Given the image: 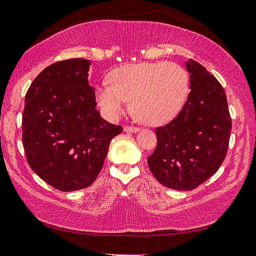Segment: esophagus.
I'll return each instance as SVG.
<instances>
[{"mask_svg":"<svg viewBox=\"0 0 256 256\" xmlns=\"http://www.w3.org/2000/svg\"><path fill=\"white\" fill-rule=\"evenodd\" d=\"M124 131L125 132H128V133H136V132H139L140 128H134V126H125L124 128Z\"/></svg>","mask_w":256,"mask_h":256,"instance_id":"34e87169","label":"esophagus"}]
</instances>
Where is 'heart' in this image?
<instances>
[{"instance_id":"1","label":"heart","mask_w":256,"mask_h":256,"mask_svg":"<svg viewBox=\"0 0 256 256\" xmlns=\"http://www.w3.org/2000/svg\"><path fill=\"white\" fill-rule=\"evenodd\" d=\"M110 84L96 87L98 104L109 120L131 110L147 125L166 123L177 115L188 92V77L180 66L171 62L126 64L114 70Z\"/></svg>"}]
</instances>
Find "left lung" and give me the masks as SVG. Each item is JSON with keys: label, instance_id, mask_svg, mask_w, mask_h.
Segmentation results:
<instances>
[{"label": "left lung", "instance_id": "obj_1", "mask_svg": "<svg viewBox=\"0 0 256 256\" xmlns=\"http://www.w3.org/2000/svg\"><path fill=\"white\" fill-rule=\"evenodd\" d=\"M186 70L188 101L174 120L156 128L158 146L148 158L154 177L177 190L196 188L218 170L232 128L222 85L196 60H186Z\"/></svg>", "mask_w": 256, "mask_h": 256}]
</instances>
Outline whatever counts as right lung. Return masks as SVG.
Returning <instances> with one entry per match:
<instances>
[{"mask_svg": "<svg viewBox=\"0 0 256 256\" xmlns=\"http://www.w3.org/2000/svg\"><path fill=\"white\" fill-rule=\"evenodd\" d=\"M90 62L49 66L33 80L22 112V144L32 170L63 192L88 188L104 166L109 144L123 131L96 110L88 84Z\"/></svg>", "mask_w": 256, "mask_h": 256, "instance_id": "1", "label": "right lung"}]
</instances>
